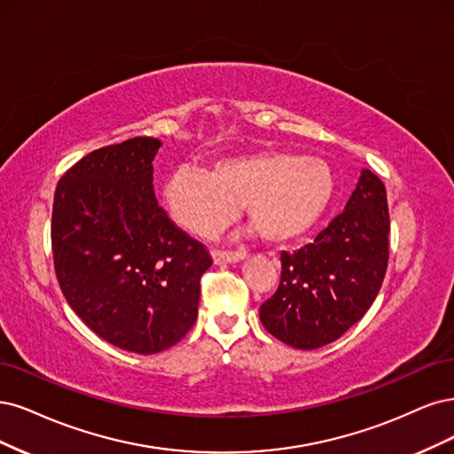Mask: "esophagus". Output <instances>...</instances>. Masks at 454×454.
I'll use <instances>...</instances> for the list:
<instances>
[{
    "label": "esophagus",
    "instance_id": "obj_1",
    "mask_svg": "<svg viewBox=\"0 0 454 454\" xmlns=\"http://www.w3.org/2000/svg\"><path fill=\"white\" fill-rule=\"evenodd\" d=\"M245 258V253H233V251H213L215 264H233V262H239Z\"/></svg>",
    "mask_w": 454,
    "mask_h": 454
}]
</instances>
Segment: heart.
<instances>
[{"label":"heart","instance_id":"1","mask_svg":"<svg viewBox=\"0 0 454 454\" xmlns=\"http://www.w3.org/2000/svg\"><path fill=\"white\" fill-rule=\"evenodd\" d=\"M332 196L333 175L326 162L281 151L216 160L209 173L179 168L162 190L171 221L194 236H213L243 203L247 221L270 243L309 231Z\"/></svg>","mask_w":454,"mask_h":454}]
</instances>
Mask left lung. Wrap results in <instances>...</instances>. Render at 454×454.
I'll return each instance as SVG.
<instances>
[{
    "mask_svg": "<svg viewBox=\"0 0 454 454\" xmlns=\"http://www.w3.org/2000/svg\"><path fill=\"white\" fill-rule=\"evenodd\" d=\"M383 181L362 169L345 211L298 253L281 254V281L260 305L264 328L296 348L328 345L365 315L388 264Z\"/></svg>",
    "mask_w": 454,
    "mask_h": 454,
    "instance_id": "obj_1",
    "label": "left lung"
}]
</instances>
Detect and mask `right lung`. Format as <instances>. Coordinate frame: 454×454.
I'll return each instance as SVG.
<instances>
[{
    "instance_id": "1",
    "label": "right lung",
    "mask_w": 454,
    "mask_h": 454,
    "mask_svg": "<svg viewBox=\"0 0 454 454\" xmlns=\"http://www.w3.org/2000/svg\"><path fill=\"white\" fill-rule=\"evenodd\" d=\"M154 137L92 151L58 181L52 203L56 279L82 323L107 343L156 355L198 317L213 260L158 206Z\"/></svg>"
}]
</instances>
